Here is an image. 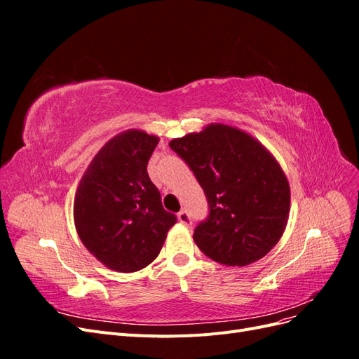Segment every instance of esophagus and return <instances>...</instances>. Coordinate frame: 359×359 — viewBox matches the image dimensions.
Instances as JSON below:
<instances>
[{
	"label": "esophagus",
	"instance_id": "1",
	"mask_svg": "<svg viewBox=\"0 0 359 359\" xmlns=\"http://www.w3.org/2000/svg\"><path fill=\"white\" fill-rule=\"evenodd\" d=\"M178 222H180L182 226L189 227V226L191 224V219H190L189 212H187V211H181V212L178 214Z\"/></svg>",
	"mask_w": 359,
	"mask_h": 359
}]
</instances>
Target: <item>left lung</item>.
Here are the masks:
<instances>
[{"instance_id":"8db88e82","label":"left lung","mask_w":359,"mask_h":359,"mask_svg":"<svg viewBox=\"0 0 359 359\" xmlns=\"http://www.w3.org/2000/svg\"><path fill=\"white\" fill-rule=\"evenodd\" d=\"M169 147L196 175L210 215L193 233L203 255L226 266H245L268 255L289 220L285 170L256 137L222 123L172 139Z\"/></svg>"}]
</instances>
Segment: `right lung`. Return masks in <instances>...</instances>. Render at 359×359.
I'll return each instance as SVG.
<instances>
[{"mask_svg":"<svg viewBox=\"0 0 359 359\" xmlns=\"http://www.w3.org/2000/svg\"><path fill=\"white\" fill-rule=\"evenodd\" d=\"M158 140L139 128L118 133L94 156L76 189V232L97 260L118 273L153 262L177 223L147 172Z\"/></svg>","mask_w":359,"mask_h":359,"instance_id":"right-lung-1","label":"right lung"}]
</instances>
